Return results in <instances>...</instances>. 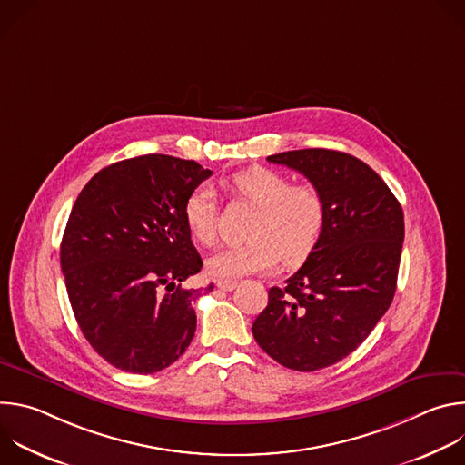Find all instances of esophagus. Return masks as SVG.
Masks as SVG:
<instances>
[{
  "label": "esophagus",
  "instance_id": "obj_1",
  "mask_svg": "<svg viewBox=\"0 0 465 465\" xmlns=\"http://www.w3.org/2000/svg\"><path fill=\"white\" fill-rule=\"evenodd\" d=\"M217 287H219L221 291L232 292V291L237 287V282H232V280H221V282H217Z\"/></svg>",
  "mask_w": 465,
  "mask_h": 465
}]
</instances>
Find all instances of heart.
<instances>
[{
    "mask_svg": "<svg viewBox=\"0 0 465 465\" xmlns=\"http://www.w3.org/2000/svg\"><path fill=\"white\" fill-rule=\"evenodd\" d=\"M233 193L257 208L248 228V242L219 250L206 261L210 276L235 280L272 271L280 259L300 264L318 244L327 219L322 191L312 183H296L274 169L252 167L233 176ZM189 235L204 246L215 241L217 198L208 183L189 191L183 203Z\"/></svg>",
    "mask_w": 465,
    "mask_h": 465,
    "instance_id": "heart-1",
    "label": "heart"
}]
</instances>
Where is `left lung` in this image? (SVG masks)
Listing matches in <instances>:
<instances>
[{
    "label": "left lung",
    "instance_id": "left-lung-1",
    "mask_svg": "<svg viewBox=\"0 0 465 465\" xmlns=\"http://www.w3.org/2000/svg\"><path fill=\"white\" fill-rule=\"evenodd\" d=\"M302 173L327 204L323 233L252 333L262 351L296 371L327 368L355 351L388 311L405 239L401 204L359 158L302 149L267 158Z\"/></svg>",
    "mask_w": 465,
    "mask_h": 465
}]
</instances>
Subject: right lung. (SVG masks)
Masks as SVG:
<instances>
[{
	"mask_svg": "<svg viewBox=\"0 0 465 465\" xmlns=\"http://www.w3.org/2000/svg\"><path fill=\"white\" fill-rule=\"evenodd\" d=\"M210 176L193 160L145 154L104 167L77 196L60 244L65 289L90 346L123 371H160L194 337L198 291L182 282L203 259L182 210Z\"/></svg>",
	"mask_w": 465,
	"mask_h": 465,
	"instance_id": "right-lung-1",
	"label": "right lung"
}]
</instances>
